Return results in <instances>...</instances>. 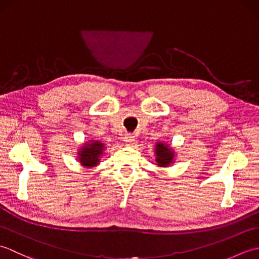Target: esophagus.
<instances>
[{
  "label": "esophagus",
  "mask_w": 259,
  "mask_h": 259,
  "mask_svg": "<svg viewBox=\"0 0 259 259\" xmlns=\"http://www.w3.org/2000/svg\"><path fill=\"white\" fill-rule=\"evenodd\" d=\"M123 141L125 142V144H128V145H133L134 142H135V136L130 135V134H126L123 137Z\"/></svg>",
  "instance_id": "obj_1"
}]
</instances>
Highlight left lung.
I'll list each match as a JSON object with an SVG mask.
<instances>
[{"label":"left lung","instance_id":"8db88e82","mask_svg":"<svg viewBox=\"0 0 259 259\" xmlns=\"http://www.w3.org/2000/svg\"><path fill=\"white\" fill-rule=\"evenodd\" d=\"M156 161L158 162V166L166 167L172 162L174 152L167 145L158 142L156 145Z\"/></svg>","mask_w":259,"mask_h":259}]
</instances>
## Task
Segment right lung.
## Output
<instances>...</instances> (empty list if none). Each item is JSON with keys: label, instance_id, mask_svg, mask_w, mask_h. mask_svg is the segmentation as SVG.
Wrapping results in <instances>:
<instances>
[{"label": "right lung", "instance_id": "obj_1", "mask_svg": "<svg viewBox=\"0 0 259 259\" xmlns=\"http://www.w3.org/2000/svg\"><path fill=\"white\" fill-rule=\"evenodd\" d=\"M104 150V145L100 141H91L90 144L84 145L79 152L80 162L82 166L93 167L99 163V158Z\"/></svg>", "mask_w": 259, "mask_h": 259}]
</instances>
